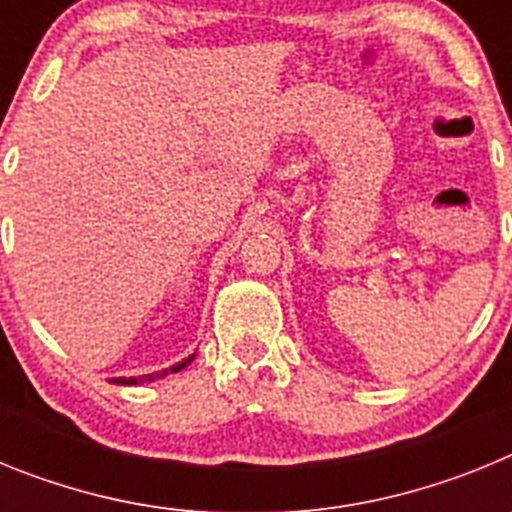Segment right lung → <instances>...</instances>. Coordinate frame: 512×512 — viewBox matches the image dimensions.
Segmentation results:
<instances>
[{"mask_svg": "<svg viewBox=\"0 0 512 512\" xmlns=\"http://www.w3.org/2000/svg\"><path fill=\"white\" fill-rule=\"evenodd\" d=\"M194 354L187 356V359H182L179 364L169 366V369H161V372H153V374H143V377H117L115 384H143V382H153V379H164L169 377V374H176L182 372V369H187L189 364H192Z\"/></svg>", "mask_w": 512, "mask_h": 512, "instance_id": "obj_1", "label": "right lung"}]
</instances>
